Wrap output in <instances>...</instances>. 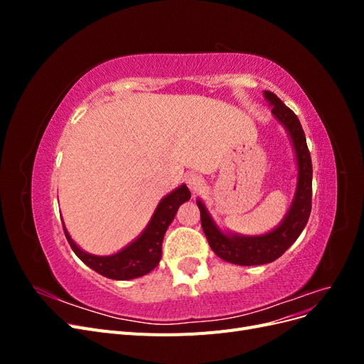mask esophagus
Listing matches in <instances>:
<instances>
[{"instance_id":"esophagus-1","label":"esophagus","mask_w":364,"mask_h":364,"mask_svg":"<svg viewBox=\"0 0 364 364\" xmlns=\"http://www.w3.org/2000/svg\"><path fill=\"white\" fill-rule=\"evenodd\" d=\"M185 183L190 188V191L193 194H196V193H199V190L205 185V181L202 179V176H199V174H188L185 178Z\"/></svg>"}]
</instances>
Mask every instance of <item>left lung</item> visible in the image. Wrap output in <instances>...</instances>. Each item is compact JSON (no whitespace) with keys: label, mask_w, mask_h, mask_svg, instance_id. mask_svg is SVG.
Masks as SVG:
<instances>
[{"label":"left lung","mask_w":364,"mask_h":364,"mask_svg":"<svg viewBox=\"0 0 364 364\" xmlns=\"http://www.w3.org/2000/svg\"><path fill=\"white\" fill-rule=\"evenodd\" d=\"M264 95L272 105V114L289 130L296 150L297 167H299L294 202L287 217L284 218V222L277 229L266 235L229 237L220 232L213 223L211 217L208 215L203 203L197 200V206L200 209V223L209 246H211L217 257L228 262L238 264V266H259V264H267L278 259L301 235L311 213L313 165L304 129L296 114L279 100L278 95H274L270 91H266Z\"/></svg>","instance_id":"8db88e82"}]
</instances>
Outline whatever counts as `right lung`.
<instances>
[{
    "instance_id": "right-lung-1",
    "label": "right lung",
    "mask_w": 364,
    "mask_h": 364,
    "mask_svg": "<svg viewBox=\"0 0 364 364\" xmlns=\"http://www.w3.org/2000/svg\"><path fill=\"white\" fill-rule=\"evenodd\" d=\"M190 197L191 193L186 188V185L179 186L178 190H174L171 194L164 197L158 205L155 214H153L151 222L149 223L144 232H142V235L126 249L115 253V255L97 257L91 255V253H86L77 247L65 226L63 232L75 255L97 273L118 281L139 278L158 266L162 255V240L165 230H167L168 225L173 222L179 206L183 202L190 200Z\"/></svg>"
}]
</instances>
